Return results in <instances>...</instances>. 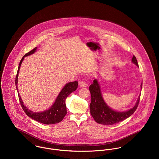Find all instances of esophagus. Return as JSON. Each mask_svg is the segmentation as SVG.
Segmentation results:
<instances>
[{
    "mask_svg": "<svg viewBox=\"0 0 159 159\" xmlns=\"http://www.w3.org/2000/svg\"><path fill=\"white\" fill-rule=\"evenodd\" d=\"M79 85L81 87H85L87 86V84L85 81H81L79 82Z\"/></svg>",
    "mask_w": 159,
    "mask_h": 159,
    "instance_id": "1",
    "label": "esophagus"
}]
</instances>
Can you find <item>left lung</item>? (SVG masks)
I'll return each instance as SVG.
<instances>
[{
  "label": "left lung",
  "instance_id": "8db88e82",
  "mask_svg": "<svg viewBox=\"0 0 159 159\" xmlns=\"http://www.w3.org/2000/svg\"><path fill=\"white\" fill-rule=\"evenodd\" d=\"M132 61L139 66L137 58L134 55L132 57ZM140 87L142 88V84ZM89 89L91 96V101L89 105L90 113L96 123L104 125H113L128 118L137 110L140 99V96L135 105L131 109L125 111H116L110 108L104 102L97 79L93 80Z\"/></svg>",
  "mask_w": 159,
  "mask_h": 159
}]
</instances>
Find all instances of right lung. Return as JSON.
<instances>
[{
	"label": "right lung",
	"mask_w": 159,
	"mask_h": 159,
	"mask_svg": "<svg viewBox=\"0 0 159 159\" xmlns=\"http://www.w3.org/2000/svg\"><path fill=\"white\" fill-rule=\"evenodd\" d=\"M36 49H37V48H35L33 50L26 53L22 57V58L21 59L19 63L17 74L16 76V80H15L16 88L18 91L19 100L24 112L26 113V115L32 118L33 120L44 124H54L58 123L63 120V119L64 118V117L67 113L66 107L65 104L66 99L72 92L76 90V89L78 87V82L77 81H75V82H69L66 84L65 86L61 89L59 94L58 95L53 105L51 106V108L48 110H45L41 112H34L29 110L27 107L24 106V102H22L18 92V74H19V71L20 70V67L22 64V62L24 59V57L35 53Z\"/></svg>",
	"instance_id": "add662e5"
}]
</instances>
